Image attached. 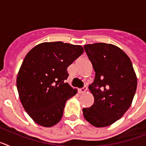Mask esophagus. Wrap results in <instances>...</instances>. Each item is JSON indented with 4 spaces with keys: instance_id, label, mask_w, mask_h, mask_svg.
Listing matches in <instances>:
<instances>
[{
    "instance_id": "34e87169",
    "label": "esophagus",
    "mask_w": 146,
    "mask_h": 146,
    "mask_svg": "<svg viewBox=\"0 0 146 146\" xmlns=\"http://www.w3.org/2000/svg\"><path fill=\"white\" fill-rule=\"evenodd\" d=\"M88 88L86 86H84L83 88H82L79 89V93H81V94H83V93H86V91H87Z\"/></svg>"
}]
</instances>
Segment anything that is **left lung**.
I'll use <instances>...</instances> for the list:
<instances>
[{"label": "left lung", "mask_w": 146, "mask_h": 146, "mask_svg": "<svg viewBox=\"0 0 146 146\" xmlns=\"http://www.w3.org/2000/svg\"><path fill=\"white\" fill-rule=\"evenodd\" d=\"M95 72L88 86L94 96L90 108H83L84 118L96 127L119 120L131 106L137 89V77L128 55L119 47L106 43L84 46Z\"/></svg>", "instance_id": "1"}]
</instances>
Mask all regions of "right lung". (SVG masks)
<instances>
[{"label":"right lung","instance_id":"right-lung-1","mask_svg":"<svg viewBox=\"0 0 146 146\" xmlns=\"http://www.w3.org/2000/svg\"><path fill=\"white\" fill-rule=\"evenodd\" d=\"M83 52L80 45L44 42L30 50L17 78L23 108L38 124L50 127L61 119L66 102L77 94L65 80L67 68Z\"/></svg>","mask_w":146,"mask_h":146}]
</instances>
